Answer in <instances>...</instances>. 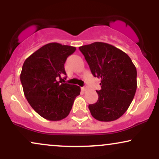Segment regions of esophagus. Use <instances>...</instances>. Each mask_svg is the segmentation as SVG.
Returning <instances> with one entry per match:
<instances>
[{
  "label": "esophagus",
  "mask_w": 159,
  "mask_h": 159,
  "mask_svg": "<svg viewBox=\"0 0 159 159\" xmlns=\"http://www.w3.org/2000/svg\"><path fill=\"white\" fill-rule=\"evenodd\" d=\"M81 90H82V91H86L87 90V86H84V87H81Z\"/></svg>",
  "instance_id": "esophagus-1"
}]
</instances>
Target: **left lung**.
Masks as SVG:
<instances>
[{
  "instance_id": "1",
  "label": "left lung",
  "mask_w": 159,
  "mask_h": 159,
  "mask_svg": "<svg viewBox=\"0 0 159 159\" xmlns=\"http://www.w3.org/2000/svg\"><path fill=\"white\" fill-rule=\"evenodd\" d=\"M94 77L101 78L98 98L89 105L96 120L111 122L123 116L137 90V69L127 54L101 42L79 47Z\"/></svg>"
}]
</instances>
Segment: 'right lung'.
Returning <instances> with one entry per match:
<instances>
[{
  "label": "right lung",
  "mask_w": 159,
  "mask_h": 159,
  "mask_svg": "<svg viewBox=\"0 0 159 159\" xmlns=\"http://www.w3.org/2000/svg\"><path fill=\"white\" fill-rule=\"evenodd\" d=\"M75 50V47L51 43L33 53L23 64L20 80L24 94L33 109L50 121L66 117L80 95L78 86L57 81L62 74L66 75L64 63Z\"/></svg>",
  "instance_id": "right-lung-1"
}]
</instances>
